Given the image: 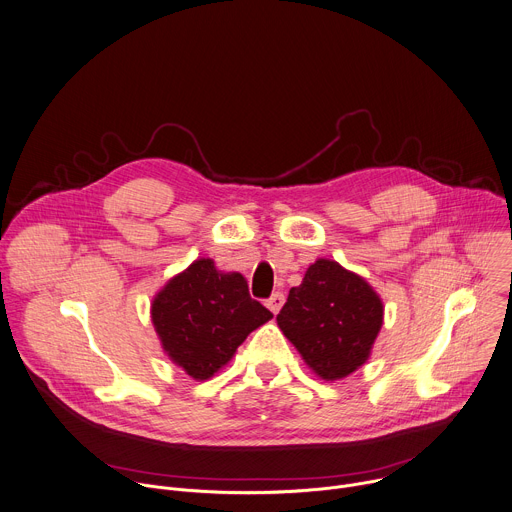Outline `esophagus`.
Returning <instances> with one entry per match:
<instances>
[{"instance_id":"esophagus-1","label":"esophagus","mask_w":512,"mask_h":512,"mask_svg":"<svg viewBox=\"0 0 512 512\" xmlns=\"http://www.w3.org/2000/svg\"><path fill=\"white\" fill-rule=\"evenodd\" d=\"M266 305H268V309L276 315V313L282 309V305H285V295H282V293H272L270 299L266 301Z\"/></svg>"}]
</instances>
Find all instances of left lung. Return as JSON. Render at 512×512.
I'll use <instances>...</instances> for the list:
<instances>
[{
  "instance_id": "1",
  "label": "left lung",
  "mask_w": 512,
  "mask_h": 512,
  "mask_svg": "<svg viewBox=\"0 0 512 512\" xmlns=\"http://www.w3.org/2000/svg\"><path fill=\"white\" fill-rule=\"evenodd\" d=\"M382 313L364 278L333 260H317L291 289L276 321L321 378L337 380L368 360Z\"/></svg>"
}]
</instances>
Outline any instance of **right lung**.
<instances>
[{"label": "right lung", "mask_w": 512, "mask_h": 512, "mask_svg": "<svg viewBox=\"0 0 512 512\" xmlns=\"http://www.w3.org/2000/svg\"><path fill=\"white\" fill-rule=\"evenodd\" d=\"M270 317L250 297L240 272L221 274L209 258L175 276L152 303V321L164 352L197 380L230 362L248 333Z\"/></svg>", "instance_id": "right-lung-1"}]
</instances>
